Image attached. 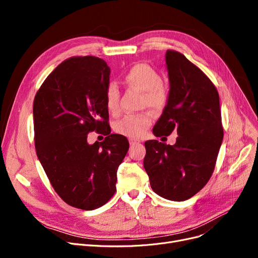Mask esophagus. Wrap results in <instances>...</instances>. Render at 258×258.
I'll return each instance as SVG.
<instances>
[{
    "mask_svg": "<svg viewBox=\"0 0 258 258\" xmlns=\"http://www.w3.org/2000/svg\"><path fill=\"white\" fill-rule=\"evenodd\" d=\"M128 142H130V144H131V146H132V145H135V144H139V143H140V140L135 139V138H130V139H128Z\"/></svg>",
    "mask_w": 258,
    "mask_h": 258,
    "instance_id": "34e87169",
    "label": "esophagus"
}]
</instances>
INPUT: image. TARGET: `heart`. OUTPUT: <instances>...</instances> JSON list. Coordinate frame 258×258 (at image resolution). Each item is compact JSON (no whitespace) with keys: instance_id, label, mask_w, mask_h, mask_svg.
I'll use <instances>...</instances> for the list:
<instances>
[{"instance_id":"1","label":"heart","mask_w":258,"mask_h":258,"mask_svg":"<svg viewBox=\"0 0 258 258\" xmlns=\"http://www.w3.org/2000/svg\"><path fill=\"white\" fill-rule=\"evenodd\" d=\"M124 84L133 89L143 92L142 104L161 111L166 106L169 99V92L162 83L160 73L147 63H136L132 66L123 76ZM105 105L108 112L117 116L120 114V91L116 84L111 83L105 88ZM153 117L150 113L126 114L118 120L114 130L122 136L130 138H140L152 125Z\"/></svg>"}]
</instances>
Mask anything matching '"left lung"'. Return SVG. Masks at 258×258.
I'll return each mask as SVG.
<instances>
[{"instance_id":"1","label":"left lung","mask_w":258,"mask_h":258,"mask_svg":"<svg viewBox=\"0 0 258 258\" xmlns=\"http://www.w3.org/2000/svg\"><path fill=\"white\" fill-rule=\"evenodd\" d=\"M165 59L169 99L153 132L162 137L175 131L177 142L146 141L143 165L157 195L181 202L211 178L224 131L219 92L208 76L178 51L167 50Z\"/></svg>"}]
</instances>
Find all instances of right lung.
I'll list each match as a JSON object with an SVG mask.
<instances>
[{
	"mask_svg": "<svg viewBox=\"0 0 258 258\" xmlns=\"http://www.w3.org/2000/svg\"><path fill=\"white\" fill-rule=\"evenodd\" d=\"M110 73L101 58L70 57L48 75L33 102L37 158L60 199L83 210L99 208L114 196L117 169L130 146L108 124ZM94 130L107 137L90 146L87 134Z\"/></svg>",
	"mask_w": 258,
	"mask_h": 258,
	"instance_id": "1",
	"label": "right lung"
}]
</instances>
